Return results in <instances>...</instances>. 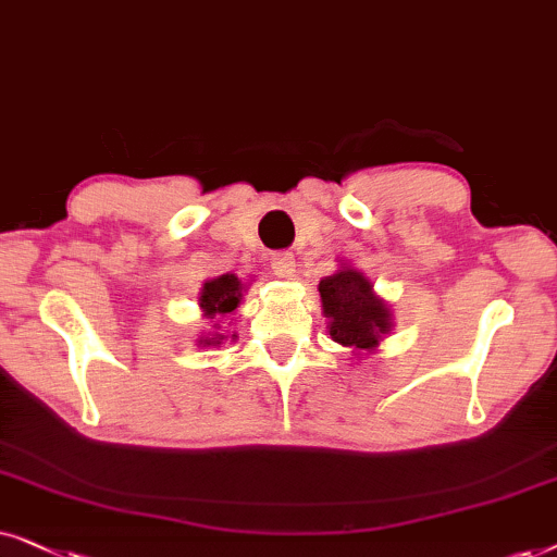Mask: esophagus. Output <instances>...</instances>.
Masks as SVG:
<instances>
[{
    "label": "esophagus",
    "mask_w": 557,
    "mask_h": 557,
    "mask_svg": "<svg viewBox=\"0 0 557 557\" xmlns=\"http://www.w3.org/2000/svg\"><path fill=\"white\" fill-rule=\"evenodd\" d=\"M270 264H272V272L277 274V277L290 280L295 274V257L290 255V251H277V255H272Z\"/></svg>",
    "instance_id": "34e87169"
}]
</instances>
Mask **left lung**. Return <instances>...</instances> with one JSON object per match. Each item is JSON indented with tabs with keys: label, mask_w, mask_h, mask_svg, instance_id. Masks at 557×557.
I'll list each match as a JSON object with an SVG mask.
<instances>
[{
	"label": "left lung",
	"mask_w": 557,
	"mask_h": 557,
	"mask_svg": "<svg viewBox=\"0 0 557 557\" xmlns=\"http://www.w3.org/2000/svg\"><path fill=\"white\" fill-rule=\"evenodd\" d=\"M331 338L356 351H374L384 333L392 331V313L364 272L341 267L318 285Z\"/></svg>",
	"instance_id": "left-lung-1"
}]
</instances>
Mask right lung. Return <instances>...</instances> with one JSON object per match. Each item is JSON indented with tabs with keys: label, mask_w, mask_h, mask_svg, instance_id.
I'll use <instances>...</instances> for the list:
<instances>
[{
	"label": "right lung",
	"mask_w": 557,
	"mask_h": 557,
	"mask_svg": "<svg viewBox=\"0 0 557 557\" xmlns=\"http://www.w3.org/2000/svg\"><path fill=\"white\" fill-rule=\"evenodd\" d=\"M242 290H244V285L236 274H221V277H213V280H209V283H203L198 306H201L206 318L232 315L242 300ZM213 325H219V323H213ZM221 341H224V336L216 333L213 338L211 336L201 338V344L211 346V344H221Z\"/></svg>",
	"instance_id": "1"
}]
</instances>
